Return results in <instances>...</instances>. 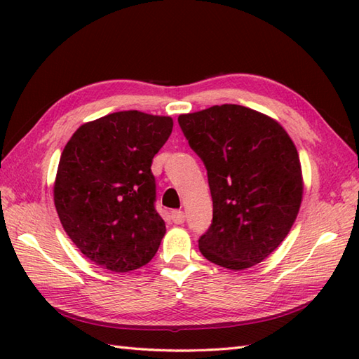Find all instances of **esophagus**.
<instances>
[{
	"instance_id": "esophagus-1",
	"label": "esophagus",
	"mask_w": 359,
	"mask_h": 359,
	"mask_svg": "<svg viewBox=\"0 0 359 359\" xmlns=\"http://www.w3.org/2000/svg\"><path fill=\"white\" fill-rule=\"evenodd\" d=\"M171 219H172V222L175 225H182L185 222V212L180 211V210H174L171 212Z\"/></svg>"
}]
</instances>
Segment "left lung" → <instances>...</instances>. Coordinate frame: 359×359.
Segmentation results:
<instances>
[{"mask_svg":"<svg viewBox=\"0 0 359 359\" xmlns=\"http://www.w3.org/2000/svg\"><path fill=\"white\" fill-rule=\"evenodd\" d=\"M179 125L208 172L212 224L199 239L210 262L241 271L262 262L301 208L299 154L279 121L241 104L180 114Z\"/></svg>","mask_w":359,"mask_h":359,"instance_id":"obj_1","label":"left lung"}]
</instances>
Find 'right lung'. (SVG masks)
Here are the masks:
<instances>
[{"mask_svg": "<svg viewBox=\"0 0 359 359\" xmlns=\"http://www.w3.org/2000/svg\"><path fill=\"white\" fill-rule=\"evenodd\" d=\"M172 118L112 112L72 134L60 157L53 202L66 234L89 261L116 273L147 265L166 233L154 208L152 158Z\"/></svg>", "mask_w": 359, "mask_h": 359, "instance_id": "obj_1", "label": "right lung"}]
</instances>
